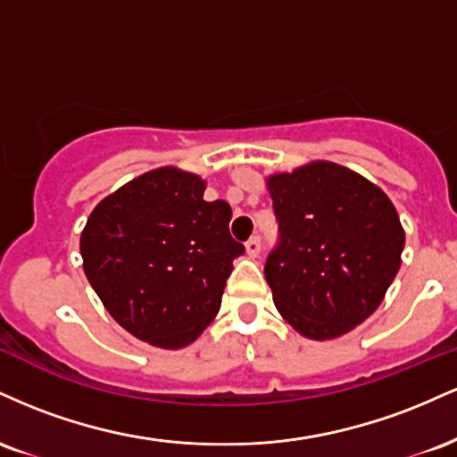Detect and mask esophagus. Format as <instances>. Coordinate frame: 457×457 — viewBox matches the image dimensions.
<instances>
[{
    "label": "esophagus",
    "mask_w": 457,
    "mask_h": 457,
    "mask_svg": "<svg viewBox=\"0 0 457 457\" xmlns=\"http://www.w3.org/2000/svg\"><path fill=\"white\" fill-rule=\"evenodd\" d=\"M245 249H246V255H249V258H258L260 251H262V240H260V236H253V238L246 240Z\"/></svg>",
    "instance_id": "esophagus-1"
}]
</instances>
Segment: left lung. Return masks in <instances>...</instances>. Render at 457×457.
Instances as JSON below:
<instances>
[{
  "label": "left lung",
  "mask_w": 457,
  "mask_h": 457,
  "mask_svg": "<svg viewBox=\"0 0 457 457\" xmlns=\"http://www.w3.org/2000/svg\"><path fill=\"white\" fill-rule=\"evenodd\" d=\"M266 188L281 232L264 266L275 307L303 337H342L378 309L400 270V214L380 187L330 161L272 174Z\"/></svg>",
  "instance_id": "8db88e82"
}]
</instances>
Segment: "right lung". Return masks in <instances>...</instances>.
<instances>
[{"instance_id":"obj_1","label":"right lung","mask_w":457,"mask_h":457,"mask_svg":"<svg viewBox=\"0 0 457 457\" xmlns=\"http://www.w3.org/2000/svg\"><path fill=\"white\" fill-rule=\"evenodd\" d=\"M206 180L156 167L96 204L79 240L83 272L133 337L162 350L193 344L221 307L245 246L229 236L232 208L204 199Z\"/></svg>"}]
</instances>
